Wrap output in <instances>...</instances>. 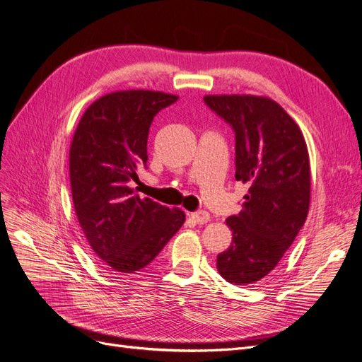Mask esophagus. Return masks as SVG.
<instances>
[{
  "mask_svg": "<svg viewBox=\"0 0 362 362\" xmlns=\"http://www.w3.org/2000/svg\"><path fill=\"white\" fill-rule=\"evenodd\" d=\"M191 219L195 223H207L210 221V215H209V211H206V210H198V211L191 213Z\"/></svg>",
  "mask_w": 362,
  "mask_h": 362,
  "instance_id": "34e87169",
  "label": "esophagus"
}]
</instances>
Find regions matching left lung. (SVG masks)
<instances>
[{
  "label": "left lung",
  "instance_id": "obj_1",
  "mask_svg": "<svg viewBox=\"0 0 362 362\" xmlns=\"http://www.w3.org/2000/svg\"><path fill=\"white\" fill-rule=\"evenodd\" d=\"M204 103L233 128L235 180L249 186L242 211L226 219L233 242L218 255V272L234 285L255 284L282 259L305 222L309 152L298 125L270 98L207 95Z\"/></svg>",
  "mask_w": 362,
  "mask_h": 362
}]
</instances>
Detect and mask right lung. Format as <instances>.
<instances>
[{
	"instance_id": "obj_1",
	"label": "right lung",
	"mask_w": 362,
	"mask_h": 362,
	"mask_svg": "<svg viewBox=\"0 0 362 362\" xmlns=\"http://www.w3.org/2000/svg\"><path fill=\"white\" fill-rule=\"evenodd\" d=\"M179 100L155 90H119L98 98L83 113L70 147L73 203L88 243L107 270L132 274L149 265L185 222L168 209L129 188L147 163L153 117Z\"/></svg>"
}]
</instances>
